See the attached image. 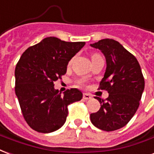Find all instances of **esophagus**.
Listing matches in <instances>:
<instances>
[{
  "label": "esophagus",
  "mask_w": 154,
  "mask_h": 154,
  "mask_svg": "<svg viewBox=\"0 0 154 154\" xmlns=\"http://www.w3.org/2000/svg\"><path fill=\"white\" fill-rule=\"evenodd\" d=\"M83 97H84V99H85V100H89V99L92 98V96H91L90 94H84Z\"/></svg>",
  "instance_id": "obj_1"
}]
</instances>
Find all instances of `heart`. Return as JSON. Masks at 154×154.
Listing matches in <instances>:
<instances>
[{
	"label": "heart",
	"mask_w": 154,
	"mask_h": 154,
	"mask_svg": "<svg viewBox=\"0 0 154 154\" xmlns=\"http://www.w3.org/2000/svg\"><path fill=\"white\" fill-rule=\"evenodd\" d=\"M94 56H97V54H94L93 57H94ZM85 80L84 79H79L78 81H77V83H78L79 85H83V84H85Z\"/></svg>",
	"instance_id": "obj_1"
}]
</instances>
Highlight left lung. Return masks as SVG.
<instances>
[{"instance_id": "obj_1", "label": "left lung", "mask_w": 154, "mask_h": 154, "mask_svg": "<svg viewBox=\"0 0 154 154\" xmlns=\"http://www.w3.org/2000/svg\"><path fill=\"white\" fill-rule=\"evenodd\" d=\"M90 46L105 57L106 67L100 88L109 94L105 100L96 97L101 107L91 114V122L103 131H116L125 126L136 112L144 79L136 58L117 41L105 38Z\"/></svg>"}]
</instances>
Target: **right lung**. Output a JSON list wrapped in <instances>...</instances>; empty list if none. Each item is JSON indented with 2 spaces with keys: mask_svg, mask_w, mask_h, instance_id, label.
<instances>
[{
  "mask_svg": "<svg viewBox=\"0 0 154 154\" xmlns=\"http://www.w3.org/2000/svg\"><path fill=\"white\" fill-rule=\"evenodd\" d=\"M85 45L48 37L22 54L14 70V88L23 117L32 130L57 131L66 122L68 105L82 99L80 90L71 88L61 94L53 83L66 74L69 61Z\"/></svg>",
  "mask_w": 154,
  "mask_h": 154,
  "instance_id": "obj_1",
  "label": "right lung"
}]
</instances>
